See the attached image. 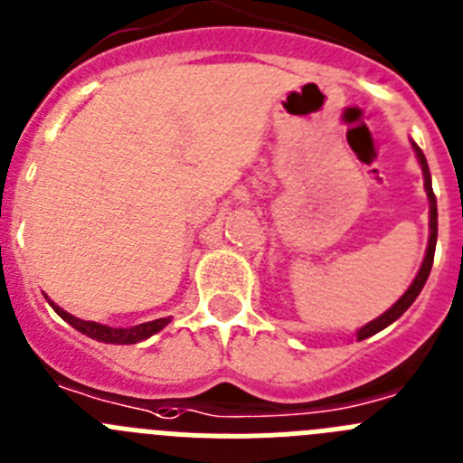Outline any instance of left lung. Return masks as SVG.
Listing matches in <instances>:
<instances>
[{"label": "left lung", "instance_id": "obj_1", "mask_svg": "<svg viewBox=\"0 0 463 463\" xmlns=\"http://www.w3.org/2000/svg\"><path fill=\"white\" fill-rule=\"evenodd\" d=\"M415 146V144H413ZM415 154H418V160L420 165H422V174H425V190H427V197H430V245H427V254H425V261H422V266H420V273L415 275L413 284L409 287V291H406L404 296H402L400 300H397L392 307L385 312V315H381L379 319H374L372 324L363 326V328L358 330V339H364L370 337V335H376L379 330H383L385 326H390L392 321L400 319L402 315H404L406 309L411 307V303H413L415 298H418V294L422 291V287H425L427 278H430V270H431V264H434V250H436V236H439V213H436V194L434 190H431V174H430V167H427V160H425V154L420 151L418 146H415Z\"/></svg>", "mask_w": 463, "mask_h": 463}]
</instances>
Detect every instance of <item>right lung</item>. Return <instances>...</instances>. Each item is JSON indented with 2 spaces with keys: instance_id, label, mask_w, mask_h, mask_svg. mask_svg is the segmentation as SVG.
<instances>
[{
  "instance_id": "add662e5",
  "label": "right lung",
  "mask_w": 463,
  "mask_h": 463,
  "mask_svg": "<svg viewBox=\"0 0 463 463\" xmlns=\"http://www.w3.org/2000/svg\"><path fill=\"white\" fill-rule=\"evenodd\" d=\"M50 305H52L54 312H57L66 324H71L75 330L89 335V337L105 342V345H135V342H142V339L151 337V335L158 333V330H163L165 326L169 324V319H156V321H146V324L130 326V328H109V326L96 324V321H82L78 319V317L68 315V312H63V309L54 303Z\"/></svg>"
}]
</instances>
